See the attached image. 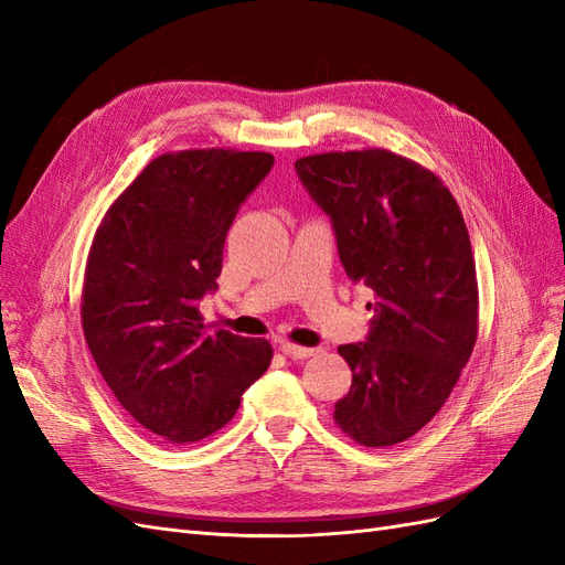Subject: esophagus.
<instances>
[{
  "label": "esophagus",
  "mask_w": 565,
  "mask_h": 565,
  "mask_svg": "<svg viewBox=\"0 0 565 565\" xmlns=\"http://www.w3.org/2000/svg\"><path fill=\"white\" fill-rule=\"evenodd\" d=\"M280 351L287 355V358H292V361H303V358H311L313 353H316V349H306V347H297V344H282L280 347Z\"/></svg>",
  "instance_id": "1"
}]
</instances>
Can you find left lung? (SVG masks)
Wrapping results in <instances>:
<instances>
[{
  "mask_svg": "<svg viewBox=\"0 0 565 565\" xmlns=\"http://www.w3.org/2000/svg\"><path fill=\"white\" fill-rule=\"evenodd\" d=\"M295 169L332 221L347 276L374 295L365 341L339 347L353 380L334 422L361 446H396L448 401L476 344L467 224L440 179L396 152H324Z\"/></svg>",
  "mask_w": 565,
  "mask_h": 565,
  "instance_id": "1",
  "label": "left lung"
}]
</instances>
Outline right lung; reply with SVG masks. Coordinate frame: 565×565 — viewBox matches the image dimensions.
Segmentation results:
<instances>
[{
  "label": "right lung",
  "instance_id": "add662e5",
  "mask_svg": "<svg viewBox=\"0 0 565 565\" xmlns=\"http://www.w3.org/2000/svg\"><path fill=\"white\" fill-rule=\"evenodd\" d=\"M273 167L270 152H164L100 221L82 289V330L127 413L169 443L226 426L268 370L266 339L202 324L226 233Z\"/></svg>",
  "mask_w": 565,
  "mask_h": 565
}]
</instances>
